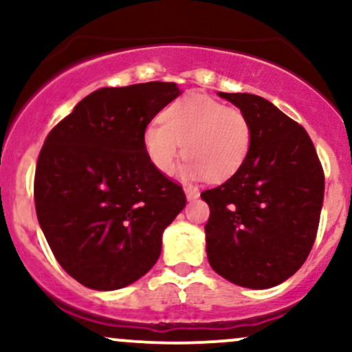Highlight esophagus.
I'll use <instances>...</instances> for the list:
<instances>
[{"label": "esophagus", "instance_id": "1", "mask_svg": "<svg viewBox=\"0 0 352 352\" xmlns=\"http://www.w3.org/2000/svg\"><path fill=\"white\" fill-rule=\"evenodd\" d=\"M185 195H187L188 200H195L200 197V190L190 185V187H185Z\"/></svg>", "mask_w": 352, "mask_h": 352}]
</instances>
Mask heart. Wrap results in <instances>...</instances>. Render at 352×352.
<instances>
[{"instance_id": "b5f03b06", "label": "heart", "mask_w": 352, "mask_h": 352, "mask_svg": "<svg viewBox=\"0 0 352 352\" xmlns=\"http://www.w3.org/2000/svg\"><path fill=\"white\" fill-rule=\"evenodd\" d=\"M144 151L155 170L170 173L184 151V173L227 180L240 170L252 147V125L240 109L204 94L185 96L164 111L162 122L144 129Z\"/></svg>"}]
</instances>
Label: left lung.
I'll return each instance as SVG.
<instances>
[{"label":"left lung","instance_id":"left-lung-1","mask_svg":"<svg viewBox=\"0 0 352 352\" xmlns=\"http://www.w3.org/2000/svg\"><path fill=\"white\" fill-rule=\"evenodd\" d=\"M252 125V147L240 170L201 192L210 266L225 280L254 289L293 276L316 240L324 172L313 140L270 100L227 94Z\"/></svg>","mask_w":352,"mask_h":352}]
</instances>
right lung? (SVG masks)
<instances>
[{
    "label": "right lung",
    "mask_w": 352,
    "mask_h": 352,
    "mask_svg": "<svg viewBox=\"0 0 352 352\" xmlns=\"http://www.w3.org/2000/svg\"><path fill=\"white\" fill-rule=\"evenodd\" d=\"M180 94L173 82L102 87L52 127L34 173L36 215L56 260L80 285L119 289L157 263L184 210L182 185L144 151L148 122Z\"/></svg>",
    "instance_id": "1"
}]
</instances>
